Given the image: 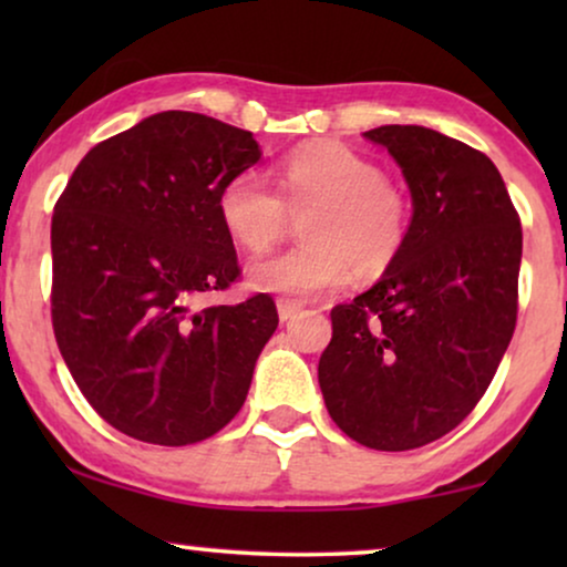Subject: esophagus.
<instances>
[{
	"label": "esophagus",
	"mask_w": 567,
	"mask_h": 567,
	"mask_svg": "<svg viewBox=\"0 0 567 567\" xmlns=\"http://www.w3.org/2000/svg\"><path fill=\"white\" fill-rule=\"evenodd\" d=\"M276 307H278V317H281V322H289L301 312L299 301H291V299H278Z\"/></svg>",
	"instance_id": "obj_1"
}]
</instances>
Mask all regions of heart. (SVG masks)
<instances>
[{
	"instance_id": "b5f03b06",
	"label": "heart",
	"mask_w": 567,
	"mask_h": 567,
	"mask_svg": "<svg viewBox=\"0 0 567 567\" xmlns=\"http://www.w3.org/2000/svg\"><path fill=\"white\" fill-rule=\"evenodd\" d=\"M276 190L255 169L231 175L216 198L221 229L245 252H266L301 219V243L252 262L258 291L309 299L338 289L353 270L377 278L405 247L410 200L382 167L351 146L320 142L291 152L276 167Z\"/></svg>"
}]
</instances>
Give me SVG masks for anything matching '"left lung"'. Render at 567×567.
I'll use <instances>...</instances> for the list:
<instances>
[{
	"mask_svg": "<svg viewBox=\"0 0 567 567\" xmlns=\"http://www.w3.org/2000/svg\"><path fill=\"white\" fill-rule=\"evenodd\" d=\"M413 198L400 258L330 312L317 379L346 436L377 452L431 444L472 413L516 328L522 221L483 152L423 126L363 134Z\"/></svg>",
	"mask_w": 567,
	"mask_h": 567,
	"instance_id": "8db88e82",
	"label": "left lung"
}]
</instances>
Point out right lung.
Returning <instances> with one entry per match:
<instances>
[{"instance_id": "1", "label": "right lung", "mask_w": 567, "mask_h": 567, "mask_svg": "<svg viewBox=\"0 0 567 567\" xmlns=\"http://www.w3.org/2000/svg\"><path fill=\"white\" fill-rule=\"evenodd\" d=\"M260 159L250 131L165 111L84 154L51 221L59 351L131 439L196 444L239 413L278 328L268 293L198 307L239 276L216 198Z\"/></svg>"}]
</instances>
